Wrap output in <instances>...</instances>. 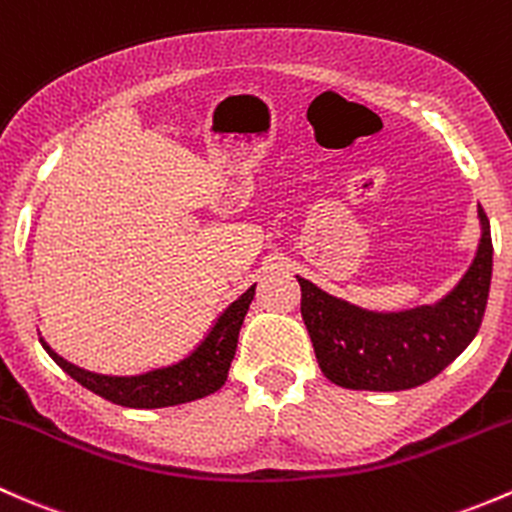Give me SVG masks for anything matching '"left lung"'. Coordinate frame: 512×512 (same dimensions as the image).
I'll return each mask as SVG.
<instances>
[{"label": "left lung", "mask_w": 512, "mask_h": 512, "mask_svg": "<svg viewBox=\"0 0 512 512\" xmlns=\"http://www.w3.org/2000/svg\"><path fill=\"white\" fill-rule=\"evenodd\" d=\"M478 219L476 258L436 305L372 313L298 278L300 315L330 382L345 389L402 392L434 379L466 350L481 328L493 273L491 224L481 207Z\"/></svg>", "instance_id": "8db88e82"}]
</instances>
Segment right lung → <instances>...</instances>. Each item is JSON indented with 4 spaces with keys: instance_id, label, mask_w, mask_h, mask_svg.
Masks as SVG:
<instances>
[{
    "instance_id": "add662e5",
    "label": "right lung",
    "mask_w": 512,
    "mask_h": 512,
    "mask_svg": "<svg viewBox=\"0 0 512 512\" xmlns=\"http://www.w3.org/2000/svg\"><path fill=\"white\" fill-rule=\"evenodd\" d=\"M254 288L256 286H251L249 291L241 293L219 315L207 337L184 360L170 367H160V370L135 374V377H110V374L81 370V367L71 365L61 355H56L44 340H41V345L49 352L51 360L63 372L71 374L78 384H83V387L91 389L98 397L108 399V402L120 404V407L162 409L194 402V399L209 397V394L224 387L231 360L236 355L239 330L244 325L246 310H249L251 300H254Z\"/></svg>"
}]
</instances>
